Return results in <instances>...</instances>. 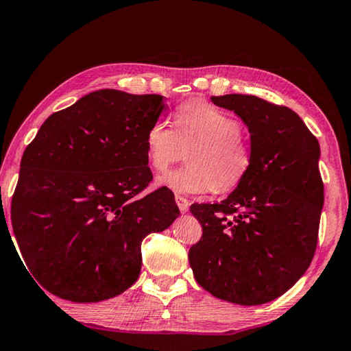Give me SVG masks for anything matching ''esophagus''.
<instances>
[{
	"label": "esophagus",
	"instance_id": "esophagus-1",
	"mask_svg": "<svg viewBox=\"0 0 351 351\" xmlns=\"http://www.w3.org/2000/svg\"><path fill=\"white\" fill-rule=\"evenodd\" d=\"M175 199H176V204H178V208H180L181 213H187L189 206H191V203H189V199L184 198V197H181V195H176Z\"/></svg>",
	"mask_w": 351,
	"mask_h": 351
}]
</instances>
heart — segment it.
Instances as JSON below:
<instances>
[{"mask_svg": "<svg viewBox=\"0 0 351 351\" xmlns=\"http://www.w3.org/2000/svg\"><path fill=\"white\" fill-rule=\"evenodd\" d=\"M147 158L152 169L165 171L184 156L189 164L159 178L176 193L231 192L247 176L252 164L242 125L215 106L192 99L175 112V128L158 120L148 128Z\"/></svg>", "mask_w": 351, "mask_h": 351, "instance_id": "obj_1", "label": "heart"}]
</instances>
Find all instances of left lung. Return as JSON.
Segmentation results:
<instances>
[{"mask_svg": "<svg viewBox=\"0 0 351 351\" xmlns=\"http://www.w3.org/2000/svg\"><path fill=\"white\" fill-rule=\"evenodd\" d=\"M210 99L247 125L252 164L223 202L191 206L203 236L189 250V263L214 297L269 303L295 285L314 258L324 208L319 141L286 106L239 93Z\"/></svg>", "mask_w": 351, "mask_h": 351, "instance_id": "obj_1", "label": "left lung"}]
</instances>
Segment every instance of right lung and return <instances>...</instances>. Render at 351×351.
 I'll list each match as a JSON object with an SVG mask.
<instances>
[{
	"label": "right lung",
	"mask_w": 351,
	"mask_h": 351,
	"mask_svg": "<svg viewBox=\"0 0 351 351\" xmlns=\"http://www.w3.org/2000/svg\"><path fill=\"white\" fill-rule=\"evenodd\" d=\"M162 95L103 88L49 115L20 164L10 219L27 269L53 295L112 298L141 275L142 241L180 215L153 180L145 137Z\"/></svg>",
	"instance_id": "1"
}]
</instances>
